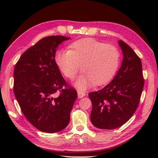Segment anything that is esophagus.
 Masks as SVG:
<instances>
[{
    "mask_svg": "<svg viewBox=\"0 0 158 158\" xmlns=\"http://www.w3.org/2000/svg\"><path fill=\"white\" fill-rule=\"evenodd\" d=\"M77 95H78V98H81L82 97H83L84 96H85V93L83 92H81V91H78Z\"/></svg>",
    "mask_w": 158,
    "mask_h": 158,
    "instance_id": "34e87169",
    "label": "esophagus"
}]
</instances>
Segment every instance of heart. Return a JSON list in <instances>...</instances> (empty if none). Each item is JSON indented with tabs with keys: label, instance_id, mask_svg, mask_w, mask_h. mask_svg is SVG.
Wrapping results in <instances>:
<instances>
[{
	"label": "heart",
	"instance_id": "1",
	"mask_svg": "<svg viewBox=\"0 0 158 158\" xmlns=\"http://www.w3.org/2000/svg\"><path fill=\"white\" fill-rule=\"evenodd\" d=\"M118 49L93 38L80 39L71 44L69 51H58L56 63L63 76L73 79L80 69L83 70L76 81V86L85 89L95 83L106 84L114 75L119 64Z\"/></svg>",
	"mask_w": 158,
	"mask_h": 158
}]
</instances>
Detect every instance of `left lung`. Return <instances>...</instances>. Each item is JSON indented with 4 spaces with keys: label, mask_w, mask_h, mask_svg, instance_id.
<instances>
[{
    "label": "left lung",
    "mask_w": 158,
    "mask_h": 158,
    "mask_svg": "<svg viewBox=\"0 0 158 158\" xmlns=\"http://www.w3.org/2000/svg\"><path fill=\"white\" fill-rule=\"evenodd\" d=\"M118 42L123 58L117 76L102 89L88 94L91 122L98 129H113L127 122L137 109L144 86L140 58L123 41Z\"/></svg>",
    "instance_id": "8db88e82"
}]
</instances>
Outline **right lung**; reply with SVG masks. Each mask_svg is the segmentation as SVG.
<instances>
[{
  "mask_svg": "<svg viewBox=\"0 0 158 158\" xmlns=\"http://www.w3.org/2000/svg\"><path fill=\"white\" fill-rule=\"evenodd\" d=\"M70 38L51 36L25 51L14 69L13 91L25 117L39 131L64 129L77 93L62 77L55 61L57 48Z\"/></svg>",
  "mask_w": 158,
  "mask_h": 158,
  "instance_id": "right-lung-1",
  "label": "right lung"
}]
</instances>
